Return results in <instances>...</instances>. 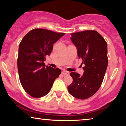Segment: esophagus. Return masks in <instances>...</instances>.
Returning <instances> with one entry per match:
<instances>
[{
	"label": "esophagus",
	"mask_w": 126,
	"mask_h": 126,
	"mask_svg": "<svg viewBox=\"0 0 126 126\" xmlns=\"http://www.w3.org/2000/svg\"><path fill=\"white\" fill-rule=\"evenodd\" d=\"M62 74H63V75L68 76L69 75V72L68 71H66V70H63V71H62Z\"/></svg>",
	"instance_id": "obj_1"
}]
</instances>
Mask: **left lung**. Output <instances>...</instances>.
Here are the masks:
<instances>
[{
    "instance_id": "obj_1",
    "label": "left lung",
    "mask_w": 126,
    "mask_h": 126,
    "mask_svg": "<svg viewBox=\"0 0 126 126\" xmlns=\"http://www.w3.org/2000/svg\"><path fill=\"white\" fill-rule=\"evenodd\" d=\"M72 42L77 48V56L82 60L84 73L71 72L73 82L68 91L73 97L87 99L100 87L108 65L107 44L99 32L86 30L70 34Z\"/></svg>"
}]
</instances>
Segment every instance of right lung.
Here are the masks:
<instances>
[{
  "label": "right lung",
  "instance_id": "add662e5",
  "mask_svg": "<svg viewBox=\"0 0 126 126\" xmlns=\"http://www.w3.org/2000/svg\"><path fill=\"white\" fill-rule=\"evenodd\" d=\"M43 29L30 31L19 46L17 60L19 80L25 91L31 96L39 98L50 92L61 69L46 66V56L50 54L53 44L64 35Z\"/></svg>",
  "mask_w": 126,
  "mask_h": 126
}]
</instances>
